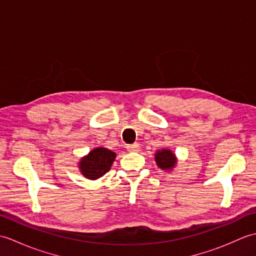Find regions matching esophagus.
I'll return each instance as SVG.
<instances>
[{
	"label": "esophagus",
	"instance_id": "esophagus-1",
	"mask_svg": "<svg viewBox=\"0 0 256 256\" xmlns=\"http://www.w3.org/2000/svg\"><path fill=\"white\" fill-rule=\"evenodd\" d=\"M126 148H128V152H138L140 150V144L134 143L132 145H128Z\"/></svg>",
	"mask_w": 256,
	"mask_h": 256
}]
</instances>
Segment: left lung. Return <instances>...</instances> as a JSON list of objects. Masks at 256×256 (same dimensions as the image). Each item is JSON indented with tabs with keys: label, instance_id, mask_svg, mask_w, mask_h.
Wrapping results in <instances>:
<instances>
[{
	"label": "left lung",
	"instance_id": "8db88e82",
	"mask_svg": "<svg viewBox=\"0 0 256 256\" xmlns=\"http://www.w3.org/2000/svg\"><path fill=\"white\" fill-rule=\"evenodd\" d=\"M154 158L156 162V165L158 166L164 172H172L177 165V157L176 154L174 153L172 150L168 148H162L156 150L154 154Z\"/></svg>",
	"mask_w": 256,
	"mask_h": 256
}]
</instances>
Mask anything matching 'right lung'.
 <instances>
[{"mask_svg": "<svg viewBox=\"0 0 256 256\" xmlns=\"http://www.w3.org/2000/svg\"><path fill=\"white\" fill-rule=\"evenodd\" d=\"M116 157V154L111 150L96 148L86 156L81 157L78 162L79 170L86 179L96 180L110 170Z\"/></svg>", "mask_w": 256, "mask_h": 256, "instance_id": "1", "label": "right lung"}]
</instances>
